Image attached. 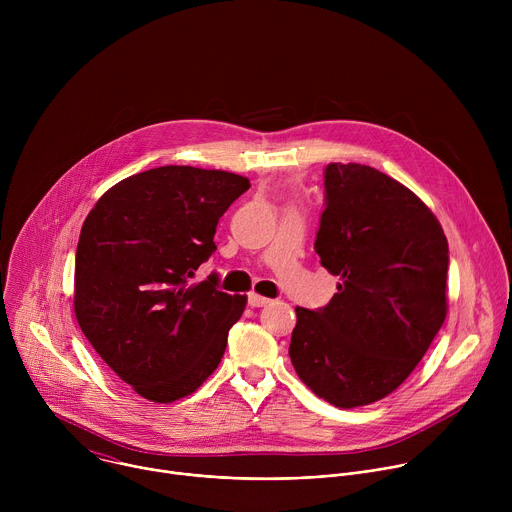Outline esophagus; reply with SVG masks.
Returning <instances> with one entry per match:
<instances>
[{
	"label": "esophagus",
	"mask_w": 512,
	"mask_h": 512,
	"mask_svg": "<svg viewBox=\"0 0 512 512\" xmlns=\"http://www.w3.org/2000/svg\"><path fill=\"white\" fill-rule=\"evenodd\" d=\"M269 304V298H263V296H259V294H249V306L251 308H263V306H267Z\"/></svg>",
	"instance_id": "esophagus-1"
}]
</instances>
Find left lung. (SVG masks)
<instances>
[{
  "label": "left lung",
  "instance_id": "8db88e82",
  "mask_svg": "<svg viewBox=\"0 0 512 512\" xmlns=\"http://www.w3.org/2000/svg\"><path fill=\"white\" fill-rule=\"evenodd\" d=\"M314 249L340 277L318 310L296 308L289 358L324 401L352 409L393 393L446 320L448 239L403 184L360 164H328Z\"/></svg>",
  "mask_w": 512,
  "mask_h": 512
}]
</instances>
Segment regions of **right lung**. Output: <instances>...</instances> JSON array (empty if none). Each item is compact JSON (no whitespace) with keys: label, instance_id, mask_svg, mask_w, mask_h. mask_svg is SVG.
I'll return each instance as SVG.
<instances>
[{"label":"right lung","instance_id":"1","mask_svg":"<svg viewBox=\"0 0 512 512\" xmlns=\"http://www.w3.org/2000/svg\"><path fill=\"white\" fill-rule=\"evenodd\" d=\"M249 180L162 166L109 188L85 218L75 259V314L87 340L137 395L172 403L218 367L247 296L190 283L216 251L218 218Z\"/></svg>","mask_w":512,"mask_h":512}]
</instances>
